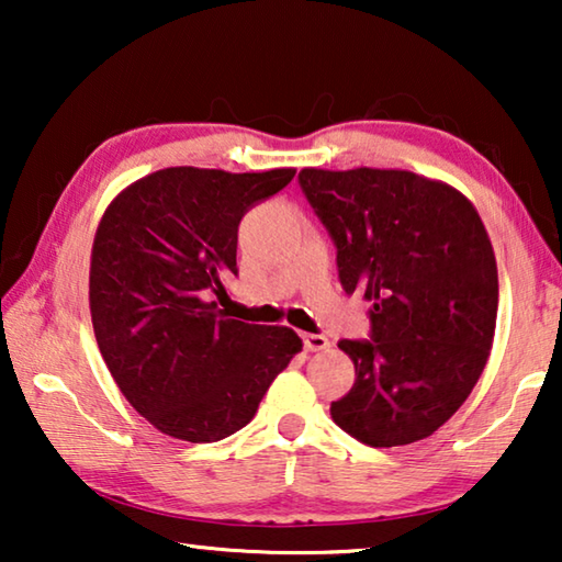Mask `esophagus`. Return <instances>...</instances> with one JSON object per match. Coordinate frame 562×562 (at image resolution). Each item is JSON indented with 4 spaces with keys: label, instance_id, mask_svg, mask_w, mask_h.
<instances>
[{
    "label": "esophagus",
    "instance_id": "obj_1",
    "mask_svg": "<svg viewBox=\"0 0 562 562\" xmlns=\"http://www.w3.org/2000/svg\"><path fill=\"white\" fill-rule=\"evenodd\" d=\"M304 349L307 351H325L329 349V339L325 335H302Z\"/></svg>",
    "mask_w": 562,
    "mask_h": 562
}]
</instances>
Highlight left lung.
Masks as SVG:
<instances>
[{"instance_id":"1","label":"left lung","mask_w":562,"mask_h":562,"mask_svg":"<svg viewBox=\"0 0 562 562\" xmlns=\"http://www.w3.org/2000/svg\"><path fill=\"white\" fill-rule=\"evenodd\" d=\"M337 247L339 282L361 292L369 339H341L355 386L331 418L357 441H422L459 412L486 367L498 270L486 227L459 190L408 170H300Z\"/></svg>"}]
</instances>
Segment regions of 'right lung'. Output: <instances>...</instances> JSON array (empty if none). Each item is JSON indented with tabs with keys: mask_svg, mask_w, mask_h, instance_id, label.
Listing matches in <instances>:
<instances>
[{
	"mask_svg": "<svg viewBox=\"0 0 562 562\" xmlns=\"http://www.w3.org/2000/svg\"><path fill=\"white\" fill-rule=\"evenodd\" d=\"M294 168H164L103 213L91 250L93 335L113 382L158 431L211 443L240 431L302 339L227 319L213 297L237 274L243 215Z\"/></svg>",
	"mask_w": 562,
	"mask_h": 562,
	"instance_id": "obj_1",
	"label": "right lung"
}]
</instances>
